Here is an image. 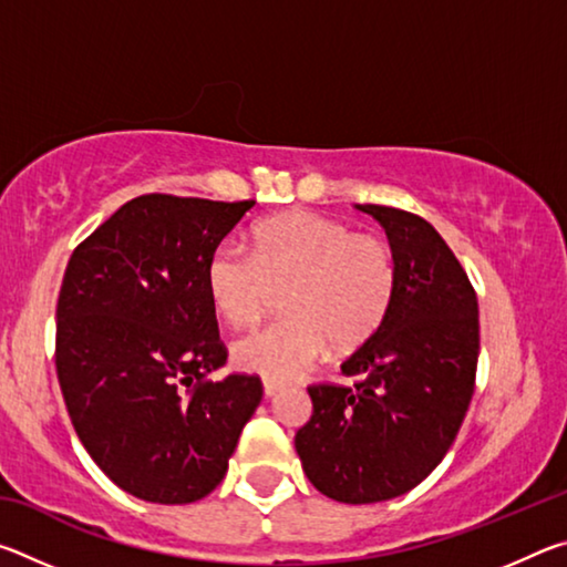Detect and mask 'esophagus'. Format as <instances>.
Listing matches in <instances>:
<instances>
[{
  "label": "esophagus",
  "instance_id": "esophagus-1",
  "mask_svg": "<svg viewBox=\"0 0 567 567\" xmlns=\"http://www.w3.org/2000/svg\"><path fill=\"white\" fill-rule=\"evenodd\" d=\"M262 388H265V398H275L277 392L282 390L280 382H275V380H265V382H262Z\"/></svg>",
  "mask_w": 567,
  "mask_h": 567
}]
</instances>
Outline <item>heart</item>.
<instances>
[{"mask_svg":"<svg viewBox=\"0 0 567 567\" xmlns=\"http://www.w3.org/2000/svg\"><path fill=\"white\" fill-rule=\"evenodd\" d=\"M395 287L398 265L385 239L312 213L267 219L255 227L252 252L223 243L207 262L209 297L235 328L255 324L285 290L287 318L233 344L239 370L275 382L302 375L330 342L354 350L370 340L388 318Z\"/></svg>","mask_w":567,"mask_h":567,"instance_id":"heart-1","label":"heart"}]
</instances>
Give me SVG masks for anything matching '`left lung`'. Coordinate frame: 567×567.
<instances>
[{"instance_id": "1", "label": "left lung", "mask_w": 567, "mask_h": 567, "mask_svg": "<svg viewBox=\"0 0 567 567\" xmlns=\"http://www.w3.org/2000/svg\"><path fill=\"white\" fill-rule=\"evenodd\" d=\"M388 233L398 287L388 318L342 362L352 388L312 385V417L297 430L302 470L348 505L392 501L445 457L475 390L477 297L453 249L425 219L354 205Z\"/></svg>"}]
</instances>
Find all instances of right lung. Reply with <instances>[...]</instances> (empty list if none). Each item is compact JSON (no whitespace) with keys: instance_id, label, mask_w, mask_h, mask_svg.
Returning a JSON list of instances; mask_svg holds the SVG:
<instances>
[{"instance_id":"right-lung-1","label":"right lung","mask_w":567,"mask_h":567,"mask_svg":"<svg viewBox=\"0 0 567 567\" xmlns=\"http://www.w3.org/2000/svg\"><path fill=\"white\" fill-rule=\"evenodd\" d=\"M247 203L142 195L74 249L56 302V378L72 425L114 485L187 505L223 483L262 400L227 360L207 262Z\"/></svg>"}]
</instances>
